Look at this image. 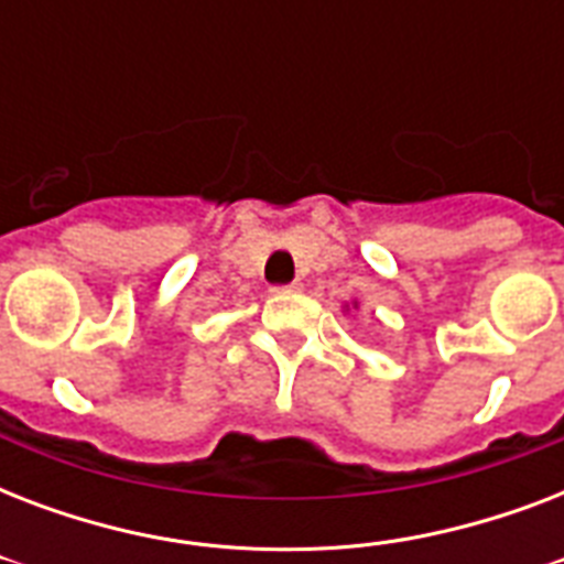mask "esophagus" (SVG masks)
Instances as JSON below:
<instances>
[{"label":"esophagus","instance_id":"34e87169","mask_svg":"<svg viewBox=\"0 0 564 564\" xmlns=\"http://www.w3.org/2000/svg\"><path fill=\"white\" fill-rule=\"evenodd\" d=\"M274 292H299L301 290V283L299 281H292V283H278V286H272Z\"/></svg>","mask_w":564,"mask_h":564}]
</instances>
